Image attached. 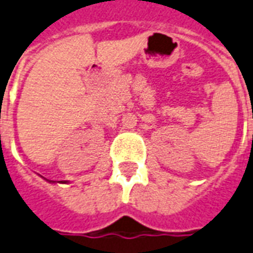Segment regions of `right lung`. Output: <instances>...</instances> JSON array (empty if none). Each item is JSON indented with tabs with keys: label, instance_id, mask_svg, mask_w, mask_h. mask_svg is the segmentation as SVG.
<instances>
[{
	"label": "right lung",
	"instance_id": "add662e5",
	"mask_svg": "<svg viewBox=\"0 0 253 253\" xmlns=\"http://www.w3.org/2000/svg\"><path fill=\"white\" fill-rule=\"evenodd\" d=\"M53 182H55V181H53ZM60 182H61V181H60ZM61 184H64V182H61Z\"/></svg>",
	"mask_w": 253,
	"mask_h": 253
}]
</instances>
